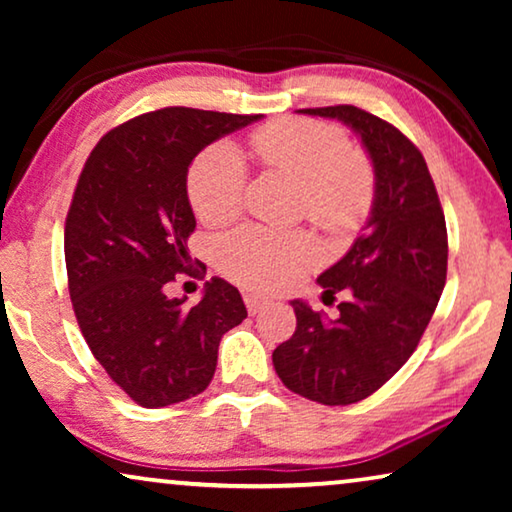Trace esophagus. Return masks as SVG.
<instances>
[{"instance_id": "1", "label": "esophagus", "mask_w": 512, "mask_h": 512, "mask_svg": "<svg viewBox=\"0 0 512 512\" xmlns=\"http://www.w3.org/2000/svg\"><path fill=\"white\" fill-rule=\"evenodd\" d=\"M244 303H247V310H249V314L261 312L265 305H270L268 300L261 298V296H256V293H244Z\"/></svg>"}]
</instances>
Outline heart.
I'll return each instance as SVG.
<instances>
[{"label": "heart", "mask_w": 512, "mask_h": 512, "mask_svg": "<svg viewBox=\"0 0 512 512\" xmlns=\"http://www.w3.org/2000/svg\"><path fill=\"white\" fill-rule=\"evenodd\" d=\"M251 149L270 170L303 184L305 216L314 226L345 235L366 219L375 195L373 167L347 146L335 125L307 118H279L251 135ZM247 191V163L233 144L202 151L188 172V198L207 226L237 219ZM319 261V247L305 233L249 226L221 242L219 265L230 279L254 291H282Z\"/></svg>", "instance_id": "b5f03b06"}]
</instances>
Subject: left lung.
Masks as SVG:
<instances>
[{"mask_svg": "<svg viewBox=\"0 0 512 512\" xmlns=\"http://www.w3.org/2000/svg\"><path fill=\"white\" fill-rule=\"evenodd\" d=\"M359 135L375 172L363 233L319 275L321 298L347 289L335 319L291 300L296 333L272 352L279 380L324 405L359 403L401 370L429 326L447 277V228L436 186L415 144L352 104L300 109Z\"/></svg>", "mask_w": 512, "mask_h": 512, "instance_id": "obj_1", "label": "left lung"}]
</instances>
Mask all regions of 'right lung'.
<instances>
[{"instance_id": "obj_1", "label": "right lung", "mask_w": 512, "mask_h": 512, "mask_svg": "<svg viewBox=\"0 0 512 512\" xmlns=\"http://www.w3.org/2000/svg\"><path fill=\"white\" fill-rule=\"evenodd\" d=\"M256 121L158 109L107 132L83 165L65 223L69 298L90 352L142 408L202 394L223 333L247 319L226 279L207 282L193 307L167 296V284L205 270L188 254V167L205 146Z\"/></svg>"}]
</instances>
